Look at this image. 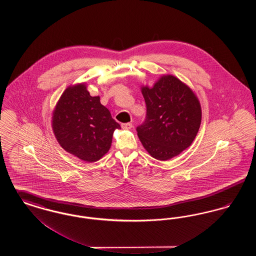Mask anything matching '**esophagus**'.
Returning a JSON list of instances; mask_svg holds the SVG:
<instances>
[{"label": "esophagus", "instance_id": "34e87169", "mask_svg": "<svg viewBox=\"0 0 256 256\" xmlns=\"http://www.w3.org/2000/svg\"><path fill=\"white\" fill-rule=\"evenodd\" d=\"M122 128L124 130H130V128H132V122L122 124Z\"/></svg>", "mask_w": 256, "mask_h": 256}]
</instances>
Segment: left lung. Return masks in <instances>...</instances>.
<instances>
[{"label":"left lung","mask_w":256,"mask_h":256,"mask_svg":"<svg viewBox=\"0 0 256 256\" xmlns=\"http://www.w3.org/2000/svg\"><path fill=\"white\" fill-rule=\"evenodd\" d=\"M145 122L138 137L154 158L165 161L193 143L202 122V108L193 90L172 74H163L152 87L141 86Z\"/></svg>","instance_id":"8db88e82"}]
</instances>
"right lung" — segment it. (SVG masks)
Instances as JSON below:
<instances>
[{
  "label": "right lung",
  "mask_w": 256,
  "mask_h": 256,
  "mask_svg": "<svg viewBox=\"0 0 256 256\" xmlns=\"http://www.w3.org/2000/svg\"><path fill=\"white\" fill-rule=\"evenodd\" d=\"M52 126L60 145L86 162H96L108 154L114 130L121 128L84 82L65 89L52 111Z\"/></svg>",
  "instance_id": "1"
}]
</instances>
